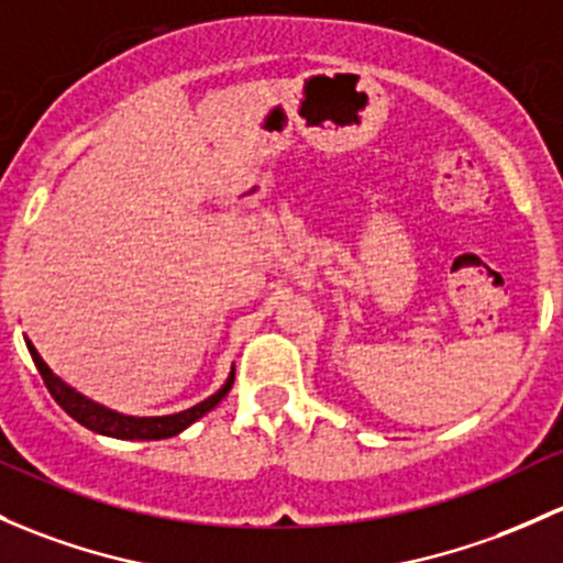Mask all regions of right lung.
<instances>
[{"instance_id": "right-lung-1", "label": "right lung", "mask_w": 563, "mask_h": 563, "mask_svg": "<svg viewBox=\"0 0 563 563\" xmlns=\"http://www.w3.org/2000/svg\"><path fill=\"white\" fill-rule=\"evenodd\" d=\"M26 347L29 353H32L34 366H37L40 375H43L47 390H51L53 399L62 405V410L67 412V416H73L80 426H86V429L97 431V434H104V437H115V440H167V437L180 434L183 429H188L194 421H199V418L207 416V412H210L212 407H216L229 390H232V383H234V369H232L229 380L223 383L216 394L207 396V399L199 401V405L188 407V410L175 412V416H156V418L123 416V412L108 410V407L97 405V401L86 399V396L78 394V390L69 388L62 377L53 375L51 366L45 364L43 356L37 353V347H34L29 340H26Z\"/></svg>"}]
</instances>
